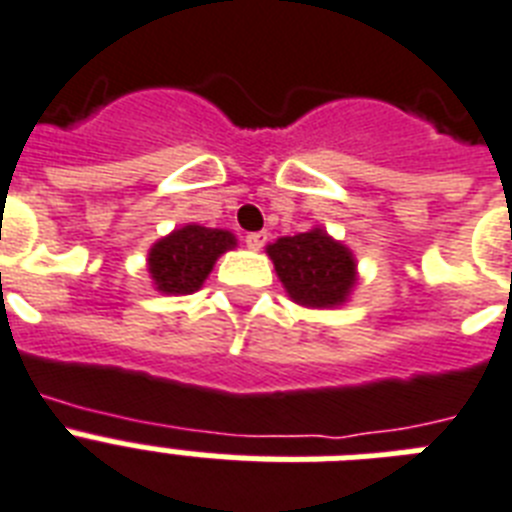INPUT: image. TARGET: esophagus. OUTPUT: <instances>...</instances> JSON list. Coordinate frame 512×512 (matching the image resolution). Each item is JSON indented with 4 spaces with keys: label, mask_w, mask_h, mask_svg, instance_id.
Segmentation results:
<instances>
[{
    "label": "esophagus",
    "mask_w": 512,
    "mask_h": 512,
    "mask_svg": "<svg viewBox=\"0 0 512 512\" xmlns=\"http://www.w3.org/2000/svg\"><path fill=\"white\" fill-rule=\"evenodd\" d=\"M244 242H247L249 249H263L265 242H268V234L265 231H255V234L244 236Z\"/></svg>",
    "instance_id": "34e87169"
}]
</instances>
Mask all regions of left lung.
<instances>
[{
  "label": "left lung",
  "instance_id": "obj_1",
  "mask_svg": "<svg viewBox=\"0 0 512 512\" xmlns=\"http://www.w3.org/2000/svg\"><path fill=\"white\" fill-rule=\"evenodd\" d=\"M268 255L289 297L299 305L334 307L347 299L355 284L350 249L334 242L321 228L278 239L268 247Z\"/></svg>",
  "mask_w": 512,
  "mask_h": 512
}]
</instances>
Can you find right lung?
<instances>
[{
    "instance_id": "right-lung-1",
    "label": "right lung",
    "mask_w": 512,
    "mask_h": 512,
    "mask_svg": "<svg viewBox=\"0 0 512 512\" xmlns=\"http://www.w3.org/2000/svg\"><path fill=\"white\" fill-rule=\"evenodd\" d=\"M234 244V234L220 228H178L152 247L149 273L155 278L157 289L165 294L197 292L213 270L215 260Z\"/></svg>"
}]
</instances>
